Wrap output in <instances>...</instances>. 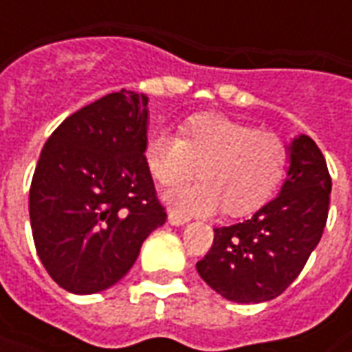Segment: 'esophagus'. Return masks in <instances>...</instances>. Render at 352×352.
Here are the masks:
<instances>
[{"instance_id": "obj_1", "label": "esophagus", "mask_w": 352, "mask_h": 352, "mask_svg": "<svg viewBox=\"0 0 352 352\" xmlns=\"http://www.w3.org/2000/svg\"><path fill=\"white\" fill-rule=\"evenodd\" d=\"M168 221L169 224H173V226H183V224L188 222V219H186V217H181V214H177V213H169Z\"/></svg>"}]
</instances>
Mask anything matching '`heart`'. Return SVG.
<instances>
[{
    "label": "heart",
    "mask_w": 352,
    "mask_h": 352,
    "mask_svg": "<svg viewBox=\"0 0 352 352\" xmlns=\"http://www.w3.org/2000/svg\"><path fill=\"white\" fill-rule=\"evenodd\" d=\"M143 156L151 175L166 186L190 179L199 166L204 181L164 194L179 214H209L222 206L230 214H247L279 186L288 148L275 131L254 130L222 115H196L184 122L183 138L153 131Z\"/></svg>",
    "instance_id": "heart-1"
}]
</instances>
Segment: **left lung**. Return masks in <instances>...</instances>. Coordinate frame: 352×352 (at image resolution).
Wrapping results in <instances>:
<instances>
[{
    "label": "left lung",
    "instance_id": "1",
    "mask_svg": "<svg viewBox=\"0 0 352 352\" xmlns=\"http://www.w3.org/2000/svg\"><path fill=\"white\" fill-rule=\"evenodd\" d=\"M288 154L279 196L249 221L214 228L211 249L196 264L226 300L260 303L283 294L322 237L332 190L324 156L309 135L296 138Z\"/></svg>",
    "mask_w": 352,
    "mask_h": 352
}]
</instances>
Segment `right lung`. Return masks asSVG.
Wrapping results in <instances>:
<instances>
[{
  "mask_svg": "<svg viewBox=\"0 0 352 352\" xmlns=\"http://www.w3.org/2000/svg\"><path fill=\"white\" fill-rule=\"evenodd\" d=\"M148 98L120 90L67 116L45 143L30 186L37 254L73 294L113 287L166 222L146 168Z\"/></svg>",
  "mask_w": 352,
  "mask_h": 352,
  "instance_id": "1",
  "label": "right lung"
}]
</instances>
